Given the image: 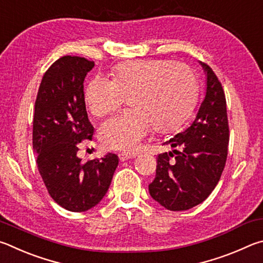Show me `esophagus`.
<instances>
[{
	"label": "esophagus",
	"instance_id": "esophagus-1",
	"mask_svg": "<svg viewBox=\"0 0 263 263\" xmlns=\"http://www.w3.org/2000/svg\"><path fill=\"white\" fill-rule=\"evenodd\" d=\"M135 157V155L134 154H130V153H121V154H119V159L121 160V162H124V160H127V159H132V158H134Z\"/></svg>",
	"mask_w": 263,
	"mask_h": 263
}]
</instances>
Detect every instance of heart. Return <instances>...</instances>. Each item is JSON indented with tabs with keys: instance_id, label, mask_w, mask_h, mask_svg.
<instances>
[{
	"instance_id": "heart-1",
	"label": "heart",
	"mask_w": 263,
	"mask_h": 263,
	"mask_svg": "<svg viewBox=\"0 0 263 263\" xmlns=\"http://www.w3.org/2000/svg\"><path fill=\"white\" fill-rule=\"evenodd\" d=\"M199 82L188 64L171 60H139L118 64L113 80L96 76L87 83L84 99L96 117L117 110L132 96L133 110L101 124L99 140L105 148L135 151L156 126L159 132L176 129L195 107Z\"/></svg>"
}]
</instances>
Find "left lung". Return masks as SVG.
Returning <instances> with one entry per match:
<instances>
[{
  "label": "left lung",
  "instance_id": "8db88e82",
  "mask_svg": "<svg viewBox=\"0 0 263 263\" xmlns=\"http://www.w3.org/2000/svg\"><path fill=\"white\" fill-rule=\"evenodd\" d=\"M201 64L206 73L204 100L191 126L165 142L176 150L158 155L156 178L149 185L151 197L172 211L202 203L218 183L228 158L225 93L213 69Z\"/></svg>",
  "mask_w": 263,
  "mask_h": 263
}]
</instances>
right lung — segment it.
<instances>
[{"label":"right lung","mask_w":263,"mask_h":263,"mask_svg":"<svg viewBox=\"0 0 263 263\" xmlns=\"http://www.w3.org/2000/svg\"><path fill=\"white\" fill-rule=\"evenodd\" d=\"M93 67L85 58H60L44 73L34 104L32 143L39 173L50 197L75 213L99 203L119 164L115 154L85 164L77 157L81 142L93 135L83 85Z\"/></svg>","instance_id":"1"}]
</instances>
